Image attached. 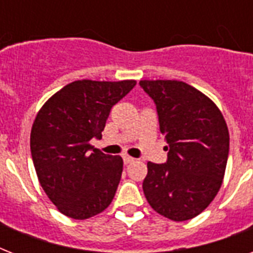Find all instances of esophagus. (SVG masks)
Masks as SVG:
<instances>
[{
    "instance_id": "1",
    "label": "esophagus",
    "mask_w": 253,
    "mask_h": 253,
    "mask_svg": "<svg viewBox=\"0 0 253 253\" xmlns=\"http://www.w3.org/2000/svg\"><path fill=\"white\" fill-rule=\"evenodd\" d=\"M134 160L135 159L128 156V155H123V162H125V164H130V163H132Z\"/></svg>"
}]
</instances>
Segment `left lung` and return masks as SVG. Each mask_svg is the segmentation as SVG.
Here are the masks:
<instances>
[{
    "instance_id": "obj_1",
    "label": "left lung",
    "mask_w": 253,
    "mask_h": 253,
    "mask_svg": "<svg viewBox=\"0 0 253 253\" xmlns=\"http://www.w3.org/2000/svg\"><path fill=\"white\" fill-rule=\"evenodd\" d=\"M154 99L168 143L166 164L147 163L143 192L155 211L182 222L204 211L219 192L227 166L230 134L219 107L192 85L142 80Z\"/></svg>"
}]
</instances>
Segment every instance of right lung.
<instances>
[{"label": "right lung", "instance_id": "add662e5", "mask_svg": "<svg viewBox=\"0 0 253 253\" xmlns=\"http://www.w3.org/2000/svg\"><path fill=\"white\" fill-rule=\"evenodd\" d=\"M135 85V80L73 81L38 111L31 156L42 188L61 214L87 219L111 204L123 160L93 148L90 140L102 138L111 107Z\"/></svg>", "mask_w": 253, "mask_h": 253}]
</instances>
